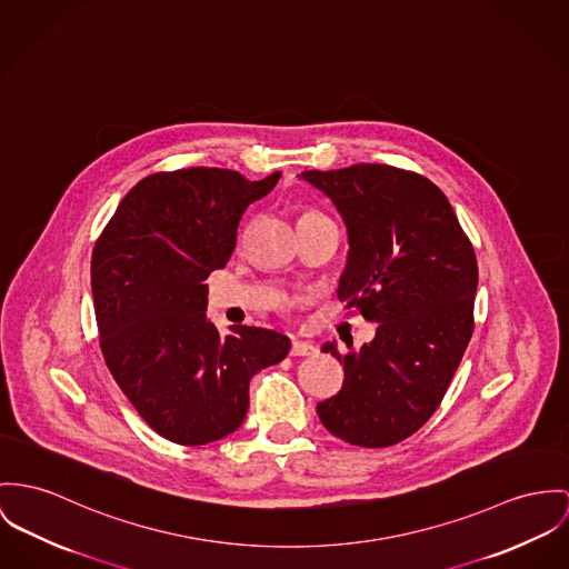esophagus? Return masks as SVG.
<instances>
[{"label":"esophagus","instance_id":"1","mask_svg":"<svg viewBox=\"0 0 569 569\" xmlns=\"http://www.w3.org/2000/svg\"><path fill=\"white\" fill-rule=\"evenodd\" d=\"M318 350L313 345H309V342H301V340H295L292 342V349H290V355L292 357H311V355H316Z\"/></svg>","mask_w":569,"mask_h":569}]
</instances>
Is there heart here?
I'll return each instance as SVG.
<instances>
[{
    "instance_id": "heart-1",
    "label": "heart",
    "mask_w": 569,
    "mask_h": 569,
    "mask_svg": "<svg viewBox=\"0 0 569 569\" xmlns=\"http://www.w3.org/2000/svg\"><path fill=\"white\" fill-rule=\"evenodd\" d=\"M311 217H322V214H318V212H311V210L301 214V219H311Z\"/></svg>"
}]
</instances>
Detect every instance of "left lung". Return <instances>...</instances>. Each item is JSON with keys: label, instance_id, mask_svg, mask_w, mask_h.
Here are the masks:
<instances>
[{"label": "left lung", "instance_id": "1", "mask_svg": "<svg viewBox=\"0 0 569 569\" xmlns=\"http://www.w3.org/2000/svg\"><path fill=\"white\" fill-rule=\"evenodd\" d=\"M349 231L338 299L379 322L370 345L342 355L345 386L318 402L329 433L386 448L413 436L439 407L475 331L479 266L446 194L388 164L306 171Z\"/></svg>", "mask_w": 569, "mask_h": 569}]
</instances>
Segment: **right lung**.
Returning <instances> with one entry per match:
<instances>
[{
    "instance_id": "obj_1",
    "label": "right lung",
    "mask_w": 569,
    "mask_h": 569,
    "mask_svg": "<svg viewBox=\"0 0 569 569\" xmlns=\"http://www.w3.org/2000/svg\"><path fill=\"white\" fill-rule=\"evenodd\" d=\"M281 173L249 181L192 167L140 179L101 231L90 286L103 359L140 418L164 439L203 446L240 429L249 381L290 340L262 327L208 320L212 270L236 249L247 208Z\"/></svg>"
}]
</instances>
